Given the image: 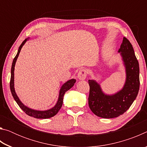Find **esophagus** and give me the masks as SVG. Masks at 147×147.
Wrapping results in <instances>:
<instances>
[{
    "instance_id": "esophagus-1",
    "label": "esophagus",
    "mask_w": 147,
    "mask_h": 147,
    "mask_svg": "<svg viewBox=\"0 0 147 147\" xmlns=\"http://www.w3.org/2000/svg\"><path fill=\"white\" fill-rule=\"evenodd\" d=\"M87 74H88V71H87L86 69H82L78 72V78H79V80H83L86 79Z\"/></svg>"
}]
</instances>
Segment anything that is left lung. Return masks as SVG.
Masks as SVG:
<instances>
[{
  "instance_id": "1",
  "label": "left lung",
  "mask_w": 147,
  "mask_h": 147,
  "mask_svg": "<svg viewBox=\"0 0 147 147\" xmlns=\"http://www.w3.org/2000/svg\"><path fill=\"white\" fill-rule=\"evenodd\" d=\"M119 52L123 57L126 72V80L122 90L113 95H107L102 91L100 86L95 81L88 80L89 108L94 114L102 118H115L123 115L130 108L139 92V62L132 45L125 37Z\"/></svg>"
}]
</instances>
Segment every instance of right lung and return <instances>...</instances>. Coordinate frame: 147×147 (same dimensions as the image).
<instances>
[{
  "mask_svg": "<svg viewBox=\"0 0 147 147\" xmlns=\"http://www.w3.org/2000/svg\"><path fill=\"white\" fill-rule=\"evenodd\" d=\"M26 41H27V39H26L25 40H24L23 43H22L21 45H20L17 55L14 58L13 60V63H12L11 69V78H10V82H9L11 93L12 94V96H13V98L15 99V100L16 101V102L17 103V104H18L19 106L23 109L24 112H25V113L27 114L30 117H33L37 118V119L51 118L52 117L56 115L57 113L58 112L59 109H60V108H61L62 104H63V99L64 94L65 93V92L67 91H68L69 89H70L72 87L74 86V83L76 82V80L71 79L70 80L67 82L66 83H65L62 86L61 88L60 89V91H59L58 100L57 102L56 106L52 109H49V110H47V111H37V110H34V109H30L28 108H27L26 106H24V104L20 101L19 98H18V96H17V95L16 94V91H15V89H14V67H15V64H16L17 59L18 58L19 54L20 53V52H21L22 47H23L24 44L25 43V42Z\"/></svg>",
  "mask_w": 147,
  "mask_h": 147,
  "instance_id": "1",
  "label": "right lung"
}]
</instances>
